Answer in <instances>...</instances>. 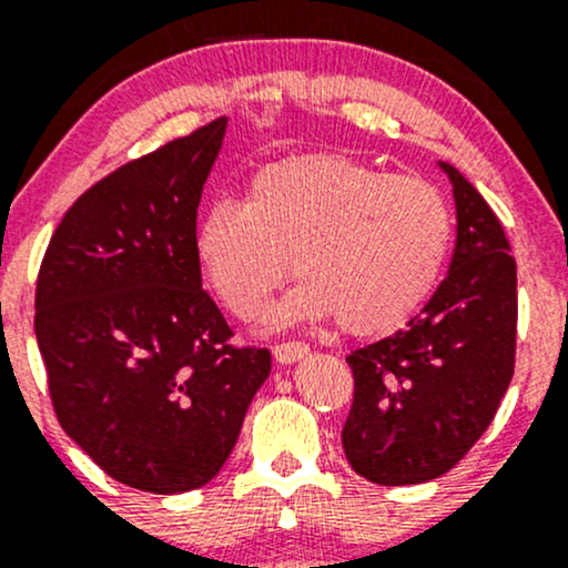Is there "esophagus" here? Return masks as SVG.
I'll return each instance as SVG.
<instances>
[{
    "label": "esophagus",
    "mask_w": 568,
    "mask_h": 568,
    "mask_svg": "<svg viewBox=\"0 0 568 568\" xmlns=\"http://www.w3.org/2000/svg\"><path fill=\"white\" fill-rule=\"evenodd\" d=\"M306 352H310V347H306L304 342H283V344H275V357H277V363H285V366H288V363L302 361Z\"/></svg>",
    "instance_id": "obj_1"
}]
</instances>
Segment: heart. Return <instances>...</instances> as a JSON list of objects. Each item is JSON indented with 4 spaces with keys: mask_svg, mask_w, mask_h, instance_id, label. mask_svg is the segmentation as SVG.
<instances>
[{
    "mask_svg": "<svg viewBox=\"0 0 568 568\" xmlns=\"http://www.w3.org/2000/svg\"><path fill=\"white\" fill-rule=\"evenodd\" d=\"M452 232L446 197L419 175L306 154L262 168L243 202H213L194 226V258L240 321L262 312L291 258L304 280L272 310V323L336 315L349 334L376 336L427 302Z\"/></svg>",
    "mask_w": 568,
    "mask_h": 568,
    "instance_id": "obj_1",
    "label": "heart"
}]
</instances>
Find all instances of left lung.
<instances>
[{
    "label": "left lung",
    "instance_id": "obj_1",
    "mask_svg": "<svg viewBox=\"0 0 568 568\" xmlns=\"http://www.w3.org/2000/svg\"><path fill=\"white\" fill-rule=\"evenodd\" d=\"M456 247L448 275L406 331L349 352L355 397L342 429L371 484L440 478L486 433L515 368V258L499 219L454 165Z\"/></svg>",
    "mask_w": 568,
    "mask_h": 568
}]
</instances>
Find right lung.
Segmentation results:
<instances>
[{
    "instance_id": "obj_1",
    "label": "right lung",
    "mask_w": 568,
    "mask_h": 568,
    "mask_svg": "<svg viewBox=\"0 0 568 568\" xmlns=\"http://www.w3.org/2000/svg\"><path fill=\"white\" fill-rule=\"evenodd\" d=\"M226 116L116 168L61 219L37 277V344L61 427L152 494L216 478L272 368L202 291L197 205Z\"/></svg>"
}]
</instances>
